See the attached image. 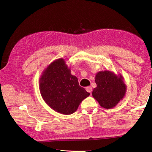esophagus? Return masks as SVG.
<instances>
[{"instance_id": "obj_1", "label": "esophagus", "mask_w": 152, "mask_h": 152, "mask_svg": "<svg viewBox=\"0 0 152 152\" xmlns=\"http://www.w3.org/2000/svg\"><path fill=\"white\" fill-rule=\"evenodd\" d=\"M86 91H87V92H88V93H91L92 91H93V89H92V87H91V86H88V87H86Z\"/></svg>"}]
</instances>
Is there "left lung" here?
Segmentation results:
<instances>
[{
    "label": "left lung",
    "instance_id": "8db88e82",
    "mask_svg": "<svg viewBox=\"0 0 152 152\" xmlns=\"http://www.w3.org/2000/svg\"><path fill=\"white\" fill-rule=\"evenodd\" d=\"M95 82L97 87L92 95L104 108H114L125 96L127 86L121 74L116 75L109 70L100 71L96 73Z\"/></svg>",
    "mask_w": 152,
    "mask_h": 152
}]
</instances>
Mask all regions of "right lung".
<instances>
[{"label":"right lung","instance_id":"1","mask_svg":"<svg viewBox=\"0 0 152 152\" xmlns=\"http://www.w3.org/2000/svg\"><path fill=\"white\" fill-rule=\"evenodd\" d=\"M39 89L49 107L63 115L74 113L80 103L90 95L71 74L65 59L59 58L49 64L39 79Z\"/></svg>","mask_w":152,"mask_h":152}]
</instances>
